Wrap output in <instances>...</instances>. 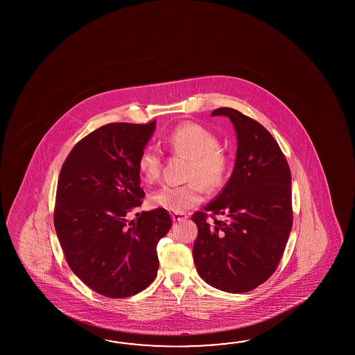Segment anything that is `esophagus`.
Returning a JSON list of instances; mask_svg holds the SVG:
<instances>
[{"instance_id":"1","label":"esophagus","mask_w":355,"mask_h":355,"mask_svg":"<svg viewBox=\"0 0 355 355\" xmlns=\"http://www.w3.org/2000/svg\"><path fill=\"white\" fill-rule=\"evenodd\" d=\"M188 217V214H185V213H171V218L174 222H181V220H184Z\"/></svg>"}]
</instances>
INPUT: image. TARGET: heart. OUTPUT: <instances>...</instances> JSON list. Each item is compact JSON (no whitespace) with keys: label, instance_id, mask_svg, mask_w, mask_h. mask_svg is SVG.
Instances as JSON below:
<instances>
[{"label":"heart","instance_id":"obj_1","mask_svg":"<svg viewBox=\"0 0 355 355\" xmlns=\"http://www.w3.org/2000/svg\"><path fill=\"white\" fill-rule=\"evenodd\" d=\"M167 147L176 156L189 159L185 179L179 187H164L150 198L152 207L174 213H184L202 203L205 187L218 189L225 180L227 157L219 148L218 138L198 123L185 121L176 125L165 138ZM137 168L142 180L153 184L159 180L162 155L157 147L147 144L139 152Z\"/></svg>","mask_w":355,"mask_h":355}]
</instances>
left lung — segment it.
<instances>
[{
	"label": "left lung",
	"instance_id": "left-lung-1",
	"mask_svg": "<svg viewBox=\"0 0 355 355\" xmlns=\"http://www.w3.org/2000/svg\"><path fill=\"white\" fill-rule=\"evenodd\" d=\"M216 115L234 123L236 161L218 196L191 217L198 226L193 257L205 283L245 293L269 279L283 257L293 223L292 176L279 144L259 121L231 107Z\"/></svg>",
	"mask_w": 355,
	"mask_h": 355
}]
</instances>
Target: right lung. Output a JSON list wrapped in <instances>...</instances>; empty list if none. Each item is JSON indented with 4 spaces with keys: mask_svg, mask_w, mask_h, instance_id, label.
Returning a JSON list of instances; mask_svg holds the SVG:
<instances>
[{
    "mask_svg": "<svg viewBox=\"0 0 355 355\" xmlns=\"http://www.w3.org/2000/svg\"><path fill=\"white\" fill-rule=\"evenodd\" d=\"M155 127L103 125L75 144L60 168L55 232L72 272L98 295L130 297L156 278L157 243L173 220L161 208L127 220L142 205L137 159Z\"/></svg>",
    "mask_w": 355,
    "mask_h": 355,
    "instance_id": "1",
    "label": "right lung"
}]
</instances>
